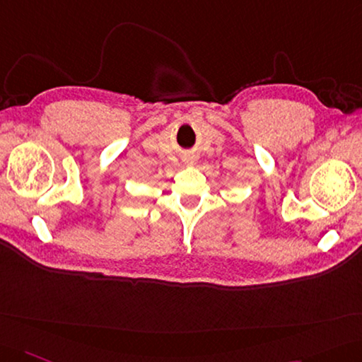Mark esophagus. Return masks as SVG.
Listing matches in <instances>:
<instances>
[{
  "instance_id": "esophagus-1",
  "label": "esophagus",
  "mask_w": 362,
  "mask_h": 362,
  "mask_svg": "<svg viewBox=\"0 0 362 362\" xmlns=\"http://www.w3.org/2000/svg\"><path fill=\"white\" fill-rule=\"evenodd\" d=\"M187 160H188V163H193V157H188Z\"/></svg>"
}]
</instances>
